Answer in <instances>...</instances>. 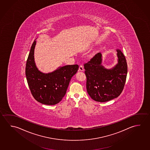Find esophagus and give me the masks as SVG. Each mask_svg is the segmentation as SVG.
Segmentation results:
<instances>
[{"label": "esophagus", "instance_id": "34e87169", "mask_svg": "<svg viewBox=\"0 0 150 150\" xmlns=\"http://www.w3.org/2000/svg\"><path fill=\"white\" fill-rule=\"evenodd\" d=\"M79 71H84V67L83 65H80L79 67Z\"/></svg>", "mask_w": 150, "mask_h": 150}]
</instances>
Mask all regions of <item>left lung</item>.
<instances>
[{"label":"left lung","instance_id":"left-lung-1","mask_svg":"<svg viewBox=\"0 0 150 150\" xmlns=\"http://www.w3.org/2000/svg\"><path fill=\"white\" fill-rule=\"evenodd\" d=\"M117 63L111 69L102 65V55L98 53L84 64L87 92L92 99L105 102L121 94L126 81L127 66L121 50H117Z\"/></svg>","mask_w":150,"mask_h":150}]
</instances>
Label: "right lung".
I'll return each instance as SVG.
<instances>
[{
    "label": "right lung",
    "mask_w": 150,
    "mask_h": 150,
    "mask_svg": "<svg viewBox=\"0 0 150 150\" xmlns=\"http://www.w3.org/2000/svg\"><path fill=\"white\" fill-rule=\"evenodd\" d=\"M35 40L30 50L26 65V76L29 89L35 99L45 105H55L61 101L71 77L79 69L78 65L59 66L55 71L44 73L35 63Z\"/></svg>",
    "instance_id": "1"
}]
</instances>
